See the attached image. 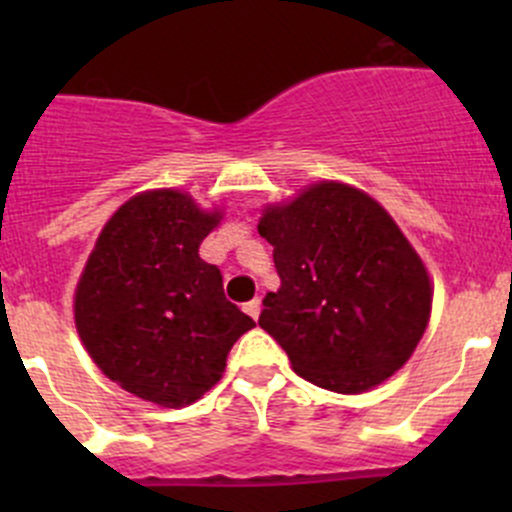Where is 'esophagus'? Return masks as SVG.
Listing matches in <instances>:
<instances>
[{"instance_id":"1","label":"esophagus","mask_w":512,"mask_h":512,"mask_svg":"<svg viewBox=\"0 0 512 512\" xmlns=\"http://www.w3.org/2000/svg\"><path fill=\"white\" fill-rule=\"evenodd\" d=\"M260 309H262V302H260V299H252V302H247V304H245V312L250 314V317L255 319V322H257V317H260Z\"/></svg>"}]
</instances>
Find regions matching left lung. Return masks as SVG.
<instances>
[{
  "mask_svg": "<svg viewBox=\"0 0 512 512\" xmlns=\"http://www.w3.org/2000/svg\"><path fill=\"white\" fill-rule=\"evenodd\" d=\"M257 230L275 247L282 282L262 299L260 327L302 379L364 394L411 359L433 282L384 205L342 180H317L267 203Z\"/></svg>",
  "mask_w": 512,
  "mask_h": 512,
  "instance_id": "8db88e82",
  "label": "left lung"
}]
</instances>
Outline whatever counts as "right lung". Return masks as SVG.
Wrapping results in <instances>:
<instances>
[{
  "label": "right lung",
  "instance_id": "1",
  "mask_svg": "<svg viewBox=\"0 0 512 512\" xmlns=\"http://www.w3.org/2000/svg\"><path fill=\"white\" fill-rule=\"evenodd\" d=\"M223 215L183 190H143L108 218L76 282L74 324L94 364L163 409L213 389L232 344L255 327L198 255Z\"/></svg>",
  "mask_w": 512,
  "mask_h": 512
}]
</instances>
